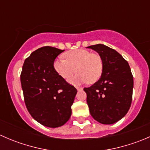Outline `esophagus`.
Segmentation results:
<instances>
[{
    "label": "esophagus",
    "mask_w": 150,
    "mask_h": 150,
    "mask_svg": "<svg viewBox=\"0 0 150 150\" xmlns=\"http://www.w3.org/2000/svg\"><path fill=\"white\" fill-rule=\"evenodd\" d=\"M76 88L78 91H81V90H83V88H81V87H78V86H76Z\"/></svg>",
    "instance_id": "34e87169"
}]
</instances>
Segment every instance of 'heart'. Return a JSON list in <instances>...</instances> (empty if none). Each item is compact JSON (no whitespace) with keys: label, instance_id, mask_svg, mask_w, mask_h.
Instances as JSON below:
<instances>
[{"label":"heart","instance_id":"b5f03b06","mask_svg":"<svg viewBox=\"0 0 150 150\" xmlns=\"http://www.w3.org/2000/svg\"><path fill=\"white\" fill-rule=\"evenodd\" d=\"M64 57L65 60L57 59L54 66L57 73L64 80L69 79L75 71L78 72L69 79L71 83H93L102 75L103 63L99 54L88 50L76 49L66 52Z\"/></svg>","mask_w":150,"mask_h":150}]
</instances>
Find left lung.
<instances>
[{
  "label": "left lung",
  "mask_w": 150,
  "mask_h": 150,
  "mask_svg": "<svg viewBox=\"0 0 150 150\" xmlns=\"http://www.w3.org/2000/svg\"><path fill=\"white\" fill-rule=\"evenodd\" d=\"M99 53L103 71L97 82L84 88L91 115L102 124L122 119L132 102L134 78L128 62L115 49L103 44L88 46Z\"/></svg>",
  "instance_id": "8db88e82"
}]
</instances>
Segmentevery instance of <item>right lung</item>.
<instances>
[{"mask_svg": "<svg viewBox=\"0 0 150 150\" xmlns=\"http://www.w3.org/2000/svg\"><path fill=\"white\" fill-rule=\"evenodd\" d=\"M64 51L48 46L35 50L25 60L20 75L29 113L39 123L50 128L68 121L77 93V89L54 68V60Z\"/></svg>", "mask_w": 150, "mask_h": 150, "instance_id": "add662e5", "label": "right lung"}]
</instances>
